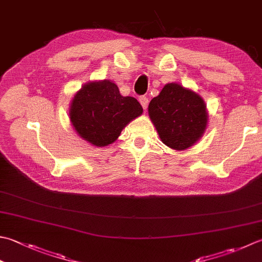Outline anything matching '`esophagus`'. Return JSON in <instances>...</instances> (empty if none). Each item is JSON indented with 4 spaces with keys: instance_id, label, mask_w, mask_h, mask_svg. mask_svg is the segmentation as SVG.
I'll use <instances>...</instances> for the list:
<instances>
[{
    "instance_id": "1",
    "label": "esophagus",
    "mask_w": 262,
    "mask_h": 262,
    "mask_svg": "<svg viewBox=\"0 0 262 262\" xmlns=\"http://www.w3.org/2000/svg\"><path fill=\"white\" fill-rule=\"evenodd\" d=\"M138 101H140V103H141V105L143 106V109H146L147 107V104H148V99L146 96H140L138 97Z\"/></svg>"
}]
</instances>
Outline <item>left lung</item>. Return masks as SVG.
Wrapping results in <instances>:
<instances>
[{
	"instance_id": "left-lung-1",
	"label": "left lung",
	"mask_w": 262,
	"mask_h": 262,
	"mask_svg": "<svg viewBox=\"0 0 262 262\" xmlns=\"http://www.w3.org/2000/svg\"><path fill=\"white\" fill-rule=\"evenodd\" d=\"M148 115L161 141L175 150H184L199 141L208 121L202 97L176 83L167 84L153 97Z\"/></svg>"
}]
</instances>
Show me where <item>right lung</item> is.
Masks as SVG:
<instances>
[{"label": "right lung", "instance_id": "obj_1", "mask_svg": "<svg viewBox=\"0 0 262 262\" xmlns=\"http://www.w3.org/2000/svg\"><path fill=\"white\" fill-rule=\"evenodd\" d=\"M142 112L135 97L120 95L115 83L103 80L84 85L74 96L69 115L80 137L95 146H105Z\"/></svg>", "mask_w": 262, "mask_h": 262}]
</instances>
